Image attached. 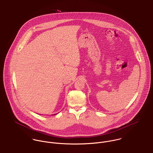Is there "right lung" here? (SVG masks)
Instances as JSON below:
<instances>
[{
  "label": "right lung",
  "mask_w": 153,
  "mask_h": 153,
  "mask_svg": "<svg viewBox=\"0 0 153 153\" xmlns=\"http://www.w3.org/2000/svg\"><path fill=\"white\" fill-rule=\"evenodd\" d=\"M54 115H55V114H54Z\"/></svg>",
  "instance_id": "add662e5"
}]
</instances>
